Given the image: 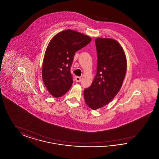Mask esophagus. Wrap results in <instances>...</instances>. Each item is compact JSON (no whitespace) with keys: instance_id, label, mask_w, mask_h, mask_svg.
Returning a JSON list of instances; mask_svg holds the SVG:
<instances>
[{"instance_id":"34e87169","label":"esophagus","mask_w":159,"mask_h":159,"mask_svg":"<svg viewBox=\"0 0 159 159\" xmlns=\"http://www.w3.org/2000/svg\"><path fill=\"white\" fill-rule=\"evenodd\" d=\"M75 80H76V82H80L81 81V77H79V76H76Z\"/></svg>"}]
</instances>
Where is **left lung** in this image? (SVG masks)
I'll return each instance as SVG.
<instances>
[{
	"instance_id": "8db88e82",
	"label": "left lung",
	"mask_w": 159,
	"mask_h": 159,
	"mask_svg": "<svg viewBox=\"0 0 159 159\" xmlns=\"http://www.w3.org/2000/svg\"><path fill=\"white\" fill-rule=\"evenodd\" d=\"M97 74L91 86L84 90L86 105L92 110L106 106L117 94L126 73L127 62L121 46L110 38H97Z\"/></svg>"
}]
</instances>
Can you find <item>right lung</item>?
Here are the masks:
<instances>
[{"label": "right lung", "mask_w": 159, "mask_h": 159, "mask_svg": "<svg viewBox=\"0 0 159 159\" xmlns=\"http://www.w3.org/2000/svg\"><path fill=\"white\" fill-rule=\"evenodd\" d=\"M92 39L72 30L62 31L51 40L46 49L42 79L48 91L55 98L63 96L73 82L70 68L76 51L89 44Z\"/></svg>", "instance_id": "obj_1"}]
</instances>
